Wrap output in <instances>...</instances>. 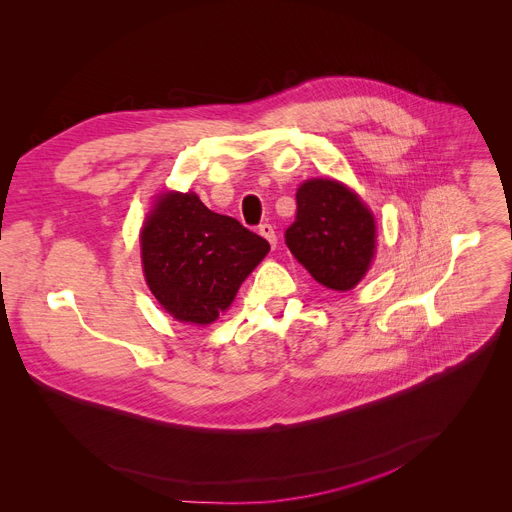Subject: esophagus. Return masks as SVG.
Segmentation results:
<instances>
[{"instance_id": "1", "label": "esophagus", "mask_w": 512, "mask_h": 512, "mask_svg": "<svg viewBox=\"0 0 512 512\" xmlns=\"http://www.w3.org/2000/svg\"><path fill=\"white\" fill-rule=\"evenodd\" d=\"M259 234H261L263 238H267L269 245L276 249V245H278V236H276L274 226H271V224H261V226H259Z\"/></svg>"}]
</instances>
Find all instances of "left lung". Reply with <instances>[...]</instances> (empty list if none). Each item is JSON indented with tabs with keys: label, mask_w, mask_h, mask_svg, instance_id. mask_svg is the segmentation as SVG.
I'll return each instance as SVG.
<instances>
[{
	"label": "left lung",
	"mask_w": 512,
	"mask_h": 512,
	"mask_svg": "<svg viewBox=\"0 0 512 512\" xmlns=\"http://www.w3.org/2000/svg\"><path fill=\"white\" fill-rule=\"evenodd\" d=\"M374 218L346 185L311 179L296 193L286 245L309 274L331 290L354 288L374 255Z\"/></svg>",
	"instance_id": "left-lung-1"
}]
</instances>
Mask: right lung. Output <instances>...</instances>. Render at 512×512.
<instances>
[{
    "label": "right lung",
    "mask_w": 512,
    "mask_h": 512,
    "mask_svg": "<svg viewBox=\"0 0 512 512\" xmlns=\"http://www.w3.org/2000/svg\"><path fill=\"white\" fill-rule=\"evenodd\" d=\"M269 243L203 206L195 193H164L142 230L146 282L179 321L208 325L224 313Z\"/></svg>",
    "instance_id": "1"
}]
</instances>
